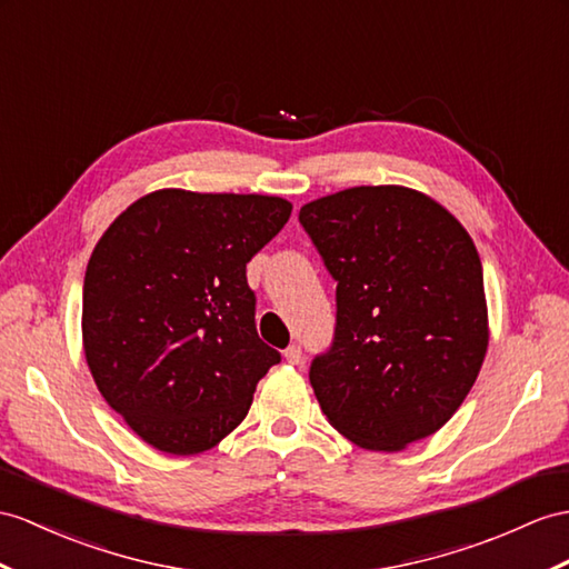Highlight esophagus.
Here are the masks:
<instances>
[{"label": "esophagus", "instance_id": "1", "mask_svg": "<svg viewBox=\"0 0 569 569\" xmlns=\"http://www.w3.org/2000/svg\"><path fill=\"white\" fill-rule=\"evenodd\" d=\"M284 359H287V362L289 365H301V348H299V345H289V348L284 350Z\"/></svg>", "mask_w": 569, "mask_h": 569}]
</instances>
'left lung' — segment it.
<instances>
[{"label": "left lung", "mask_w": 569, "mask_h": 569, "mask_svg": "<svg viewBox=\"0 0 569 569\" xmlns=\"http://www.w3.org/2000/svg\"><path fill=\"white\" fill-rule=\"evenodd\" d=\"M299 221L338 282L336 342L309 379L328 422L367 451L435 435L473 389L490 342L473 239L406 186L307 202Z\"/></svg>", "instance_id": "obj_1"}]
</instances>
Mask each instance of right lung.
Listing matches in <instances>:
<instances>
[{
    "label": "right lung",
    "mask_w": 569,
    "mask_h": 569,
    "mask_svg": "<svg viewBox=\"0 0 569 569\" xmlns=\"http://www.w3.org/2000/svg\"><path fill=\"white\" fill-rule=\"evenodd\" d=\"M277 196L161 188L120 212L84 274L81 345L106 403L163 453L231 435L280 352L256 330L246 262L280 231Z\"/></svg>",
    "instance_id": "add662e5"
}]
</instances>
